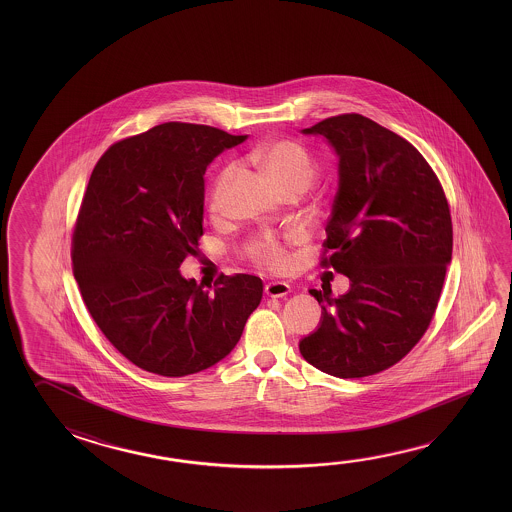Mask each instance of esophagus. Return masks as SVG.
<instances>
[{"instance_id":"obj_1","label":"esophagus","mask_w":512,"mask_h":512,"mask_svg":"<svg viewBox=\"0 0 512 512\" xmlns=\"http://www.w3.org/2000/svg\"><path fill=\"white\" fill-rule=\"evenodd\" d=\"M289 291H291V285L285 284V282H278V280L269 282V284H266V287H264V293H266V296H269V298H282V296H285Z\"/></svg>"}]
</instances>
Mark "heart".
I'll return each instance as SVG.
<instances>
[{
	"label": "heart",
	"instance_id": "obj_1",
	"mask_svg": "<svg viewBox=\"0 0 512 512\" xmlns=\"http://www.w3.org/2000/svg\"><path fill=\"white\" fill-rule=\"evenodd\" d=\"M252 159L268 175L269 180L275 184L280 193L291 191V189L305 191L316 173V164L307 150L300 144L291 143V141L266 144L259 150L253 151ZM234 171V166H228L219 175L218 182L212 191V198H210L212 212H219L223 207L225 191H227L228 182L234 176ZM250 252H252L253 259L257 260L259 264L271 269L284 268L289 260L284 246L271 235L255 239L250 246Z\"/></svg>",
	"mask_w": 512,
	"mask_h": 512
}]
</instances>
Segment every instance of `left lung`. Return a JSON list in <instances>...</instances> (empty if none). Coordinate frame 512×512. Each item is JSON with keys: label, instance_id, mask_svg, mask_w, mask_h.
I'll list each match as a JSON object with an SVG mask.
<instances>
[{"label": "left lung", "instance_id": "8db88e82", "mask_svg": "<svg viewBox=\"0 0 512 512\" xmlns=\"http://www.w3.org/2000/svg\"><path fill=\"white\" fill-rule=\"evenodd\" d=\"M302 134L323 135L339 160L321 264L350 289L310 291L321 319L300 353L332 377H368L411 352L432 321L452 260L450 209L423 155L375 121L343 114Z\"/></svg>", "mask_w": 512, "mask_h": 512}]
</instances>
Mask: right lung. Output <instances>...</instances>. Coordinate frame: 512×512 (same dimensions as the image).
<instances>
[{"label": "right lung", "instance_id": "obj_1", "mask_svg": "<svg viewBox=\"0 0 512 512\" xmlns=\"http://www.w3.org/2000/svg\"><path fill=\"white\" fill-rule=\"evenodd\" d=\"M246 135L164 123L112 144L85 191L73 271L96 325L144 371L184 377L223 361L259 307L262 280L221 277L214 293L180 264L203 234V175Z\"/></svg>", "mask_w": 512, "mask_h": 512}]
</instances>
